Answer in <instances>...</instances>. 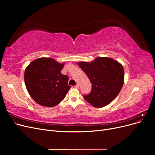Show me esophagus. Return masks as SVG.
I'll use <instances>...</instances> for the list:
<instances>
[{
    "mask_svg": "<svg viewBox=\"0 0 155 155\" xmlns=\"http://www.w3.org/2000/svg\"><path fill=\"white\" fill-rule=\"evenodd\" d=\"M74 87L76 88H79V85H78V84H77L76 86H74Z\"/></svg>",
    "mask_w": 155,
    "mask_h": 155,
    "instance_id": "esophagus-1",
    "label": "esophagus"
}]
</instances>
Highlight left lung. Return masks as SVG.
Segmentation results:
<instances>
[{
  "label": "left lung",
  "instance_id": "1",
  "mask_svg": "<svg viewBox=\"0 0 155 155\" xmlns=\"http://www.w3.org/2000/svg\"><path fill=\"white\" fill-rule=\"evenodd\" d=\"M78 64L92 85L90 94L83 97L93 107H104L118 95L124 83V70L119 62L109 58L98 57L91 63L79 62Z\"/></svg>",
  "mask_w": 155,
  "mask_h": 155
}]
</instances>
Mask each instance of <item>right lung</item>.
Returning a JSON list of instances; mask_svg holds the SVG:
<instances>
[{"label":"right lung","mask_w":155,"mask_h":155,"mask_svg":"<svg viewBox=\"0 0 155 155\" xmlns=\"http://www.w3.org/2000/svg\"><path fill=\"white\" fill-rule=\"evenodd\" d=\"M64 64L52 58H41L33 61L26 68V87L38 104L54 107L66 96L71 86L68 84V77L61 72Z\"/></svg>","instance_id":"1"}]
</instances>
